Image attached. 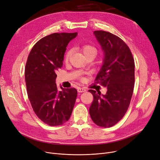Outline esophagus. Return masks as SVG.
<instances>
[{
	"label": "esophagus",
	"mask_w": 160,
	"mask_h": 160,
	"mask_svg": "<svg viewBox=\"0 0 160 160\" xmlns=\"http://www.w3.org/2000/svg\"><path fill=\"white\" fill-rule=\"evenodd\" d=\"M77 91H78V92H79V93H83V92L86 91V89L85 88H78Z\"/></svg>",
	"instance_id": "1"
}]
</instances>
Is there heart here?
Instances as JSON below:
<instances>
[{"instance_id":"1","label":"heart","mask_w":160,"mask_h":160,"mask_svg":"<svg viewBox=\"0 0 160 160\" xmlns=\"http://www.w3.org/2000/svg\"><path fill=\"white\" fill-rule=\"evenodd\" d=\"M83 53L84 54V55L86 56H89V55H93V56H96L97 54V49L96 47H95L93 45H83L82 48H81ZM71 54V50H68L65 53V60H68L69 59V57Z\"/></svg>"}]
</instances>
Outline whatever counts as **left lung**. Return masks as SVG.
Returning a JSON list of instances; mask_svg holds the SVG:
<instances>
[{"instance_id":"8db88e82","label":"left lung","mask_w":160,"mask_h":160,"mask_svg":"<svg viewBox=\"0 0 160 160\" xmlns=\"http://www.w3.org/2000/svg\"><path fill=\"white\" fill-rule=\"evenodd\" d=\"M94 34L104 53L102 68L95 82L106 87V95L90 89L93 101L89 114L99 127H113L127 113L132 97L135 82V63L128 46L113 33L96 30Z\"/></svg>"}]
</instances>
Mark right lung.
Listing matches in <instances>:
<instances>
[{"label":"right lung","instance_id":"add662e5","mask_svg":"<svg viewBox=\"0 0 160 160\" xmlns=\"http://www.w3.org/2000/svg\"><path fill=\"white\" fill-rule=\"evenodd\" d=\"M77 36L74 33H54L33 45L25 66V82L33 110L38 118L50 126L62 125L72 113L77 90L58 91L56 72L63 65L66 47Z\"/></svg>","mask_w":160,"mask_h":160}]
</instances>
